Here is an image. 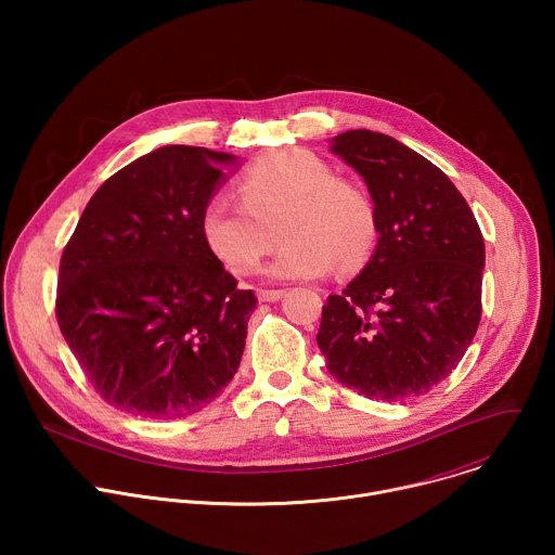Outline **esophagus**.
Returning a JSON list of instances; mask_svg holds the SVG:
<instances>
[{"mask_svg": "<svg viewBox=\"0 0 555 555\" xmlns=\"http://www.w3.org/2000/svg\"><path fill=\"white\" fill-rule=\"evenodd\" d=\"M283 294H285V289H259L257 292L259 300H263V302H276L283 298Z\"/></svg>", "mask_w": 555, "mask_h": 555, "instance_id": "obj_1", "label": "esophagus"}]
</instances>
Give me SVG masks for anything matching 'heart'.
Here are the masks:
<instances>
[{"label":"heart","mask_w":555,"mask_h":555,"mask_svg":"<svg viewBox=\"0 0 555 555\" xmlns=\"http://www.w3.org/2000/svg\"><path fill=\"white\" fill-rule=\"evenodd\" d=\"M272 279H319L334 266L360 268L377 244L373 199L311 151L287 149L263 157L240 180V199L215 195L202 210L210 253L236 276L255 272L274 248Z\"/></svg>","instance_id":"b5f03b06"}]
</instances>
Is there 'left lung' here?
<instances>
[{
	"instance_id": "left-lung-1",
	"label": "left lung",
	"mask_w": 555,
	"mask_h": 555,
	"mask_svg": "<svg viewBox=\"0 0 555 555\" xmlns=\"http://www.w3.org/2000/svg\"><path fill=\"white\" fill-rule=\"evenodd\" d=\"M332 151L366 182L379 240L360 276L323 305L315 343L347 388L411 400L454 371L479 330L483 234L448 176L406 144L351 129Z\"/></svg>"
}]
</instances>
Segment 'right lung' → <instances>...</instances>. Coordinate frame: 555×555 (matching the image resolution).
Listing matches in <instances>:
<instances>
[{
    "mask_svg": "<svg viewBox=\"0 0 555 555\" xmlns=\"http://www.w3.org/2000/svg\"><path fill=\"white\" fill-rule=\"evenodd\" d=\"M234 155L155 149L94 193L63 250L61 334L101 398L149 420L210 404L240 369L253 289L210 253L202 210Z\"/></svg>",
    "mask_w": 555,
    "mask_h": 555,
    "instance_id": "obj_1",
    "label": "right lung"
}]
</instances>
